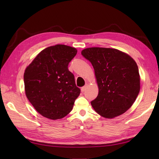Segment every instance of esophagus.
<instances>
[{
	"label": "esophagus",
	"mask_w": 159,
	"mask_h": 159,
	"mask_svg": "<svg viewBox=\"0 0 159 159\" xmlns=\"http://www.w3.org/2000/svg\"><path fill=\"white\" fill-rule=\"evenodd\" d=\"M86 89H87V85H85V86H84V87L81 88V92H84V91L86 90Z\"/></svg>",
	"instance_id": "obj_1"
}]
</instances>
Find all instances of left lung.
Instances as JSON below:
<instances>
[{
    "label": "left lung",
    "mask_w": 159,
    "mask_h": 159,
    "mask_svg": "<svg viewBox=\"0 0 159 159\" xmlns=\"http://www.w3.org/2000/svg\"><path fill=\"white\" fill-rule=\"evenodd\" d=\"M92 64L99 88L98 97L91 101L102 116L113 118L132 106L140 91V76L136 62L116 49L89 48L81 51Z\"/></svg>",
    "instance_id": "1"
}]
</instances>
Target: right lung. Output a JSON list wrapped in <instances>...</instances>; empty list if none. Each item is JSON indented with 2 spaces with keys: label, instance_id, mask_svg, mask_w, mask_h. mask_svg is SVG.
I'll use <instances>...</instances> for the list:
<instances>
[{
  "label": "right lung",
  "instance_id": "add662e5",
  "mask_svg": "<svg viewBox=\"0 0 159 159\" xmlns=\"http://www.w3.org/2000/svg\"><path fill=\"white\" fill-rule=\"evenodd\" d=\"M77 50L57 44L37 55L24 74L26 95L37 111L50 119L66 116L74 107L80 89L68 64Z\"/></svg>",
  "mask_w": 159,
  "mask_h": 159
}]
</instances>
